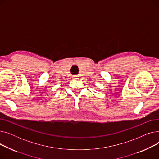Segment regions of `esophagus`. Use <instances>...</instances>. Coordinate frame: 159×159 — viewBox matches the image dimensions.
Wrapping results in <instances>:
<instances>
[{"mask_svg": "<svg viewBox=\"0 0 159 159\" xmlns=\"http://www.w3.org/2000/svg\"><path fill=\"white\" fill-rule=\"evenodd\" d=\"M77 77H78L77 76H73V79H77Z\"/></svg>", "mask_w": 159, "mask_h": 159, "instance_id": "1", "label": "esophagus"}]
</instances>
